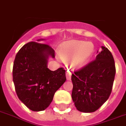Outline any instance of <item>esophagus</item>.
<instances>
[{
    "instance_id": "34e87169",
    "label": "esophagus",
    "mask_w": 126,
    "mask_h": 126,
    "mask_svg": "<svg viewBox=\"0 0 126 126\" xmlns=\"http://www.w3.org/2000/svg\"><path fill=\"white\" fill-rule=\"evenodd\" d=\"M66 76L67 80H70L71 78V76H72V73H71L70 72H69V71L68 70L66 73Z\"/></svg>"
}]
</instances>
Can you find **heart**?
I'll list each match as a JSON object with an SVG mask.
<instances>
[{"instance_id":"1","label":"heart","mask_w":126,"mask_h":126,"mask_svg":"<svg viewBox=\"0 0 126 126\" xmlns=\"http://www.w3.org/2000/svg\"><path fill=\"white\" fill-rule=\"evenodd\" d=\"M94 52V44L90 42L73 40L63 44L59 50V56L64 62L71 60V66L74 69L86 65Z\"/></svg>"}]
</instances>
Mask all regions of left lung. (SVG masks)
<instances>
[{
	"label": "left lung",
	"mask_w": 126,
	"mask_h": 126,
	"mask_svg": "<svg viewBox=\"0 0 126 126\" xmlns=\"http://www.w3.org/2000/svg\"><path fill=\"white\" fill-rule=\"evenodd\" d=\"M102 50L95 59L72 74V98L78 111H96L109 98L116 74L115 62L108 49Z\"/></svg>",
	"instance_id": "left-lung-1"
}]
</instances>
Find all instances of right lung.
Wrapping results in <instances>:
<instances>
[{"mask_svg":"<svg viewBox=\"0 0 126 126\" xmlns=\"http://www.w3.org/2000/svg\"><path fill=\"white\" fill-rule=\"evenodd\" d=\"M42 40H38V42ZM49 56L55 57L48 44L30 42L15 56L13 82L18 97L29 109L42 111L50 104L54 95L65 81L66 70L60 68L52 71L47 68Z\"/></svg>","mask_w":126,"mask_h":126,"instance_id":"add662e5","label":"right lung"}]
</instances>
